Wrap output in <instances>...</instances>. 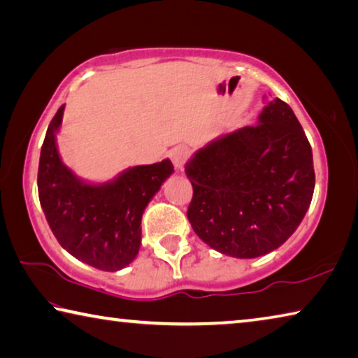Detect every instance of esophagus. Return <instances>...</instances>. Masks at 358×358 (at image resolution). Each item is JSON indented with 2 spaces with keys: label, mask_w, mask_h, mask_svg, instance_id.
<instances>
[{
  "label": "esophagus",
  "mask_w": 358,
  "mask_h": 358,
  "mask_svg": "<svg viewBox=\"0 0 358 358\" xmlns=\"http://www.w3.org/2000/svg\"><path fill=\"white\" fill-rule=\"evenodd\" d=\"M169 156H171L175 169H177V171H183L187 156H189V151H187L186 147H181L180 145V147H175L169 151Z\"/></svg>",
  "instance_id": "34e87169"
}]
</instances>
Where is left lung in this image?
<instances>
[{
  "label": "left lung",
  "instance_id": "1",
  "mask_svg": "<svg viewBox=\"0 0 358 358\" xmlns=\"http://www.w3.org/2000/svg\"><path fill=\"white\" fill-rule=\"evenodd\" d=\"M194 232L215 251L254 259L300 226L314 192L313 151L286 102H266L257 124L222 134L185 166Z\"/></svg>",
  "mask_w": 358,
  "mask_h": 358
}]
</instances>
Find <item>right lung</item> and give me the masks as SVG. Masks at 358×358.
<instances>
[{"label": "right lung", "instance_id": "right-lung-1", "mask_svg": "<svg viewBox=\"0 0 358 358\" xmlns=\"http://www.w3.org/2000/svg\"><path fill=\"white\" fill-rule=\"evenodd\" d=\"M64 106L48 124L41 148L38 191L41 207L58 243L71 256L104 271H118L137 257L142 215L173 173L171 159L129 167L106 183H90L64 166L57 132Z\"/></svg>", "mask_w": 358, "mask_h": 358}]
</instances>
